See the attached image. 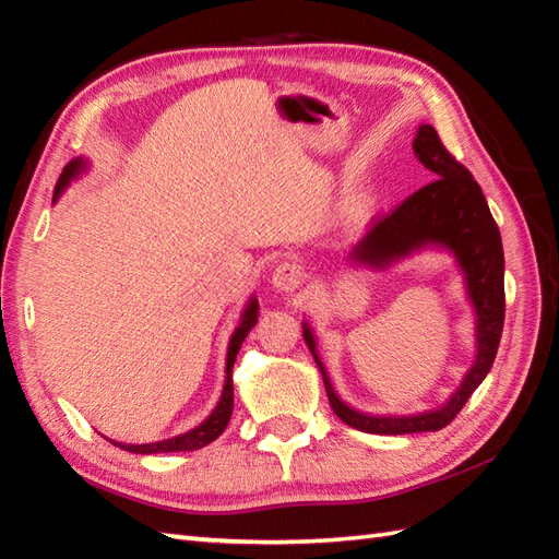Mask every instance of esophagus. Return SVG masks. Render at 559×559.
Returning <instances> with one entry per match:
<instances>
[{
    "mask_svg": "<svg viewBox=\"0 0 559 559\" xmlns=\"http://www.w3.org/2000/svg\"><path fill=\"white\" fill-rule=\"evenodd\" d=\"M305 283V271L295 261H281L271 273V286L278 293H295Z\"/></svg>",
    "mask_w": 559,
    "mask_h": 559,
    "instance_id": "1",
    "label": "esophagus"
}]
</instances>
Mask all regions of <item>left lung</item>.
Here are the masks:
<instances>
[{
  "mask_svg": "<svg viewBox=\"0 0 559 559\" xmlns=\"http://www.w3.org/2000/svg\"><path fill=\"white\" fill-rule=\"evenodd\" d=\"M413 151L437 180L413 192L384 218H374L362 240L353 247L350 259L367 266H389L425 245L447 247L454 252L468 286V298L476 307V362L463 377L442 408L420 415H365L353 411L331 386L322 360L317 355L312 329L302 324L305 343L322 372L326 396L338 418L360 432L411 435L442 430L466 406L473 391L490 372L504 326V249L500 228L488 209V201L473 175L444 148L435 127L423 124L413 141Z\"/></svg>",
  "mask_w": 559,
  "mask_h": 559,
  "instance_id": "obj_1",
  "label": "left lung"
}]
</instances>
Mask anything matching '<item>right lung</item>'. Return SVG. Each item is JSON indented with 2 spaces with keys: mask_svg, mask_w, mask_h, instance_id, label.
<instances>
[{
  "mask_svg": "<svg viewBox=\"0 0 559 559\" xmlns=\"http://www.w3.org/2000/svg\"><path fill=\"white\" fill-rule=\"evenodd\" d=\"M83 168H86V163H83L81 158L71 160L67 168L62 170V175H59V182L55 187L57 194L62 192V189L71 180H74L76 175H81ZM257 317H259V305L252 298V300H249V305L245 307L242 319H240V326L235 329V334L230 338L228 362H225V386H223L221 401H218V406L213 408V413L209 415L204 423H201L199 427H194V430L185 432V435H177L173 439H163V442H151V444H120V442H112V444L124 449V451H132V454H165V451H194V449H201V447L211 444L216 437H221V432L225 430V425H228L230 415H233V365H235L237 353H240V348H242V341L247 338L249 331H252V326L257 324Z\"/></svg>",
  "mask_w": 559,
  "mask_h": 559,
  "instance_id": "obj_1",
  "label": "right lung"
}]
</instances>
